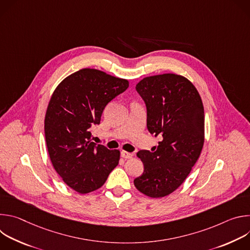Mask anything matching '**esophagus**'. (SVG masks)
Masks as SVG:
<instances>
[{
    "label": "esophagus",
    "instance_id": "34e87169",
    "mask_svg": "<svg viewBox=\"0 0 250 250\" xmlns=\"http://www.w3.org/2000/svg\"><path fill=\"white\" fill-rule=\"evenodd\" d=\"M121 155H122V157L125 158V159H129V158L132 157L133 154L130 153V152H127V151H122V152H121Z\"/></svg>",
    "mask_w": 250,
    "mask_h": 250
}]
</instances>
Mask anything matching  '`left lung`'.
I'll use <instances>...</instances> for the list:
<instances>
[{
	"label": "left lung",
	"mask_w": 250,
	"mask_h": 250,
	"mask_svg": "<svg viewBox=\"0 0 250 250\" xmlns=\"http://www.w3.org/2000/svg\"><path fill=\"white\" fill-rule=\"evenodd\" d=\"M135 89L146 105L148 131L162 140L152 151L137 152L145 170L133 183L142 194L162 198L179 188L200 157L204 105L195 86L181 75L146 77Z\"/></svg>",
	"instance_id": "1"
}]
</instances>
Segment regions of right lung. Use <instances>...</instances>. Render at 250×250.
<instances>
[{"instance_id": "add662e5", "label": "right lung", "mask_w": 250, "mask_h": 250, "mask_svg": "<svg viewBox=\"0 0 250 250\" xmlns=\"http://www.w3.org/2000/svg\"><path fill=\"white\" fill-rule=\"evenodd\" d=\"M128 81L84 68L54 90L46 110L44 133L51 163L71 189L87 194L101 188L119 164L120 150L91 141L104 106L128 88Z\"/></svg>"}]
</instances>
